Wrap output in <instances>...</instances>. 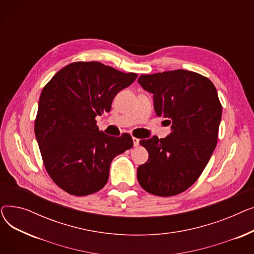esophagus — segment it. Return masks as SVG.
Instances as JSON below:
<instances>
[{
	"label": "esophagus",
	"instance_id": "1",
	"mask_svg": "<svg viewBox=\"0 0 254 254\" xmlns=\"http://www.w3.org/2000/svg\"><path fill=\"white\" fill-rule=\"evenodd\" d=\"M132 142H134V146H135V147H137V146H139V139H138V138L132 137Z\"/></svg>",
	"mask_w": 254,
	"mask_h": 254
}]
</instances>
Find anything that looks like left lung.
I'll list each match as a JSON object with an SVG mask.
<instances>
[{
  "label": "left lung",
  "instance_id": "8db88e82",
  "mask_svg": "<svg viewBox=\"0 0 254 254\" xmlns=\"http://www.w3.org/2000/svg\"><path fill=\"white\" fill-rule=\"evenodd\" d=\"M138 82L153 93L156 115L171 125L168 137L140 140L149 157L138 167V181L154 195L179 194L201 176L216 147L222 112L217 90L207 77L186 70L144 74Z\"/></svg>",
  "mask_w": 254,
  "mask_h": 254
}]
</instances>
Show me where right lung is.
<instances>
[{
    "label": "right lung",
    "instance_id": "add662e5",
    "mask_svg": "<svg viewBox=\"0 0 254 254\" xmlns=\"http://www.w3.org/2000/svg\"><path fill=\"white\" fill-rule=\"evenodd\" d=\"M137 76L99 62H75L43 87L35 135L48 175L65 192L83 196L101 190L113 158L132 147L127 132L111 137L101 131L96 116L109 112L114 97Z\"/></svg>",
    "mask_w": 254,
    "mask_h": 254
}]
</instances>
